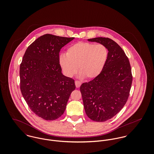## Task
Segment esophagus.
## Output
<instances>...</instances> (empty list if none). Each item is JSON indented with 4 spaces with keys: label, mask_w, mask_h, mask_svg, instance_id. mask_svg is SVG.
<instances>
[{
    "label": "esophagus",
    "mask_w": 154,
    "mask_h": 154,
    "mask_svg": "<svg viewBox=\"0 0 154 154\" xmlns=\"http://www.w3.org/2000/svg\"><path fill=\"white\" fill-rule=\"evenodd\" d=\"M75 85H76V88H79L81 85V82L80 81H75Z\"/></svg>",
    "instance_id": "1"
}]
</instances>
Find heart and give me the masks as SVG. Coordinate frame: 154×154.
I'll use <instances>...</instances> for the list:
<instances>
[{
  "mask_svg": "<svg viewBox=\"0 0 154 154\" xmlns=\"http://www.w3.org/2000/svg\"><path fill=\"white\" fill-rule=\"evenodd\" d=\"M109 56L104 44L79 42L70 46L66 54L59 57V63L67 76L72 77L78 71L81 76L92 79L103 70Z\"/></svg>",
  "mask_w": 154,
  "mask_h": 154,
  "instance_id": "obj_1",
  "label": "heart"
}]
</instances>
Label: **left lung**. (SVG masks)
I'll list each match as a JSON object with an SVG mask.
<instances>
[{
    "label": "left lung",
    "instance_id": "1",
    "mask_svg": "<svg viewBox=\"0 0 154 154\" xmlns=\"http://www.w3.org/2000/svg\"><path fill=\"white\" fill-rule=\"evenodd\" d=\"M106 46L107 62L100 75L80 87L84 106L88 117L95 122H106L123 109L132 86L131 66L123 49L109 38L88 39Z\"/></svg>",
    "mask_w": 154,
    "mask_h": 154
}]
</instances>
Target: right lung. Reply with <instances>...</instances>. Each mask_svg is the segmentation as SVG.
Here are the masks:
<instances>
[{
  "instance_id": "1",
  "label": "right lung",
  "mask_w": 154,
  "mask_h": 154,
  "mask_svg": "<svg viewBox=\"0 0 154 154\" xmlns=\"http://www.w3.org/2000/svg\"><path fill=\"white\" fill-rule=\"evenodd\" d=\"M74 39L44 34L30 44L20 65V89L31 111L45 120L60 117L66 109L75 81L64 76L59 63L61 48Z\"/></svg>"
}]
</instances>
